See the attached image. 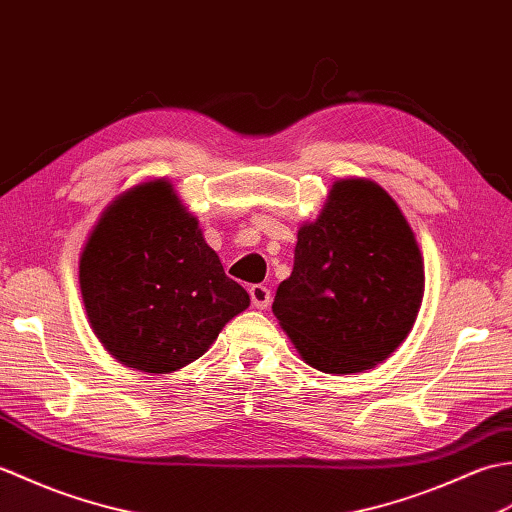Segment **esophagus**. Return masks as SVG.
<instances>
[{"label": "esophagus", "instance_id": "1", "mask_svg": "<svg viewBox=\"0 0 512 512\" xmlns=\"http://www.w3.org/2000/svg\"><path fill=\"white\" fill-rule=\"evenodd\" d=\"M249 298H252V306H256V309H267L271 302V293L263 285H254L249 289Z\"/></svg>", "mask_w": 512, "mask_h": 512}]
</instances>
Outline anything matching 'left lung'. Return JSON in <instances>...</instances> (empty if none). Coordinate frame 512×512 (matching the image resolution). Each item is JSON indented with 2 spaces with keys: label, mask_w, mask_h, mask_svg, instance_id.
I'll list each match as a JSON object with an SVG mask.
<instances>
[{
  "label": "left lung",
  "mask_w": 512,
  "mask_h": 512,
  "mask_svg": "<svg viewBox=\"0 0 512 512\" xmlns=\"http://www.w3.org/2000/svg\"><path fill=\"white\" fill-rule=\"evenodd\" d=\"M425 293L416 236L377 181H333L298 230L274 315L304 363L326 374L377 368L412 333Z\"/></svg>",
  "instance_id": "left-lung-1"
}]
</instances>
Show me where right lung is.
I'll use <instances>...</instances> for the list:
<instances>
[{
  "instance_id": "right-lung-1",
  "label": "right lung",
  "mask_w": 512,
  "mask_h": 512,
  "mask_svg": "<svg viewBox=\"0 0 512 512\" xmlns=\"http://www.w3.org/2000/svg\"><path fill=\"white\" fill-rule=\"evenodd\" d=\"M94 335L122 366L170 374L199 359L249 306L168 179L124 190L78 260Z\"/></svg>"
}]
</instances>
